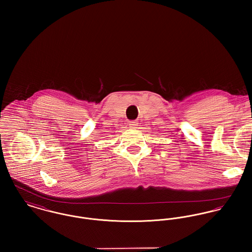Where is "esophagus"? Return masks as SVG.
Masks as SVG:
<instances>
[{"label":"esophagus","instance_id":"1","mask_svg":"<svg viewBox=\"0 0 252 252\" xmlns=\"http://www.w3.org/2000/svg\"><path fill=\"white\" fill-rule=\"evenodd\" d=\"M138 121H136V120H133V121H129V126L131 127V128H137L138 127Z\"/></svg>","mask_w":252,"mask_h":252}]
</instances>
